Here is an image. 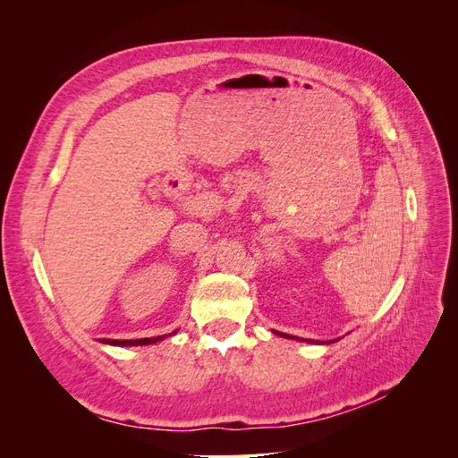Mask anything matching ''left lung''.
Instances as JSON below:
<instances>
[{"label": "left lung", "mask_w": 458, "mask_h": 458, "mask_svg": "<svg viewBox=\"0 0 458 458\" xmlns=\"http://www.w3.org/2000/svg\"><path fill=\"white\" fill-rule=\"evenodd\" d=\"M276 335H281V336H284V338H294V336H290V335H283V332H276ZM298 340V338H296ZM301 342H313V340H301ZM315 344H318V342H315Z\"/></svg>", "instance_id": "8db88e82"}]
</instances>
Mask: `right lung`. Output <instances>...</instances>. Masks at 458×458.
Segmentation results:
<instances>
[{
	"label": "right lung",
	"mask_w": 458,
	"mask_h": 458,
	"mask_svg": "<svg viewBox=\"0 0 458 458\" xmlns=\"http://www.w3.org/2000/svg\"><path fill=\"white\" fill-rule=\"evenodd\" d=\"M164 336H157V338H140V340H108V338H101L99 342L103 344H110V345H148V344H157L160 340H164Z\"/></svg>",
	"instance_id": "1"
}]
</instances>
